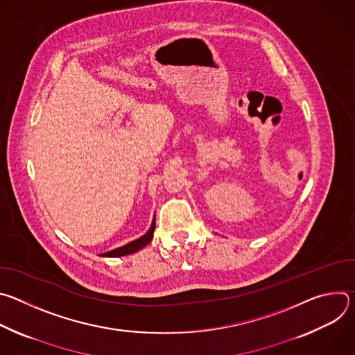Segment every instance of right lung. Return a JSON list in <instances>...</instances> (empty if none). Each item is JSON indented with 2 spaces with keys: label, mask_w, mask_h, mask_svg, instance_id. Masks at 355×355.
Here are the masks:
<instances>
[{
  "label": "right lung",
  "mask_w": 355,
  "mask_h": 355,
  "mask_svg": "<svg viewBox=\"0 0 355 355\" xmlns=\"http://www.w3.org/2000/svg\"><path fill=\"white\" fill-rule=\"evenodd\" d=\"M155 227H156V220H153V223H151L148 232L146 234H143L141 237L122 245V247H118L115 250H111L108 252H104V254H101L103 257H122V256H128V254H133V252L139 251L140 248L146 247L151 239H153V233H155Z\"/></svg>",
  "instance_id": "1"
}]
</instances>
